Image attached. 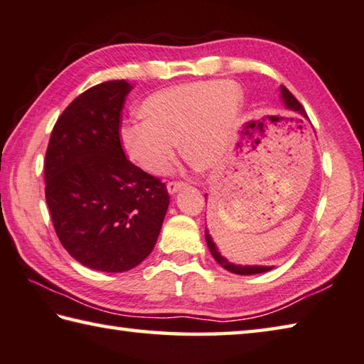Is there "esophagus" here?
Here are the masks:
<instances>
[{"instance_id":"obj_1","label":"esophagus","mask_w":364,"mask_h":364,"mask_svg":"<svg viewBox=\"0 0 364 364\" xmlns=\"http://www.w3.org/2000/svg\"><path fill=\"white\" fill-rule=\"evenodd\" d=\"M184 186H186V183H184V181H168L167 183V191L170 194H175L176 191H180Z\"/></svg>"}]
</instances>
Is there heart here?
<instances>
[{"instance_id": "b5f03b06", "label": "heart", "mask_w": 364, "mask_h": 364, "mask_svg": "<svg viewBox=\"0 0 364 364\" xmlns=\"http://www.w3.org/2000/svg\"><path fill=\"white\" fill-rule=\"evenodd\" d=\"M240 108L239 87L226 81L173 85L144 98L143 122L122 124L119 141L125 156L151 175L171 168L178 141L191 165L211 168L228 153Z\"/></svg>"}]
</instances>
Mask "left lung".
Segmentation results:
<instances>
[{"label":"left lung","instance_id":"obj_1","mask_svg":"<svg viewBox=\"0 0 364 364\" xmlns=\"http://www.w3.org/2000/svg\"><path fill=\"white\" fill-rule=\"evenodd\" d=\"M282 97H283V102H285V105H287L289 109L297 111V113H301L302 116L307 117L306 109H304V107L299 103V100H297V98L287 87H282ZM205 240H207L208 248L211 251V255H213V257L216 259V262L221 264V266L226 269V270H229V272L239 274V275H253V274L267 272V270L272 269V267H262V266H251V267L250 266H245V267L234 266V264L228 262V259H224V257L220 253H218V248H216V245L213 243V240H211V237L208 235L207 230H205Z\"/></svg>","mask_w":364,"mask_h":364}]
</instances>
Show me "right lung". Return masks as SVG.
<instances>
[{"label":"right lung","mask_w":364,"mask_h":364,"mask_svg":"<svg viewBox=\"0 0 364 364\" xmlns=\"http://www.w3.org/2000/svg\"><path fill=\"white\" fill-rule=\"evenodd\" d=\"M127 81L77 95L52 129L46 202L63 248L85 267L125 272L153 251L170 197L165 183L125 157L119 141Z\"/></svg>","instance_id":"add662e5"}]
</instances>
